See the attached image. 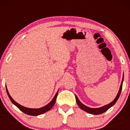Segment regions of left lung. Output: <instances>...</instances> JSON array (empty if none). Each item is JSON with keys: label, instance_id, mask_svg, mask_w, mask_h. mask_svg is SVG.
<instances>
[{"label": "left lung", "instance_id": "8db88e82", "mask_svg": "<svg viewBox=\"0 0 130 130\" xmlns=\"http://www.w3.org/2000/svg\"><path fill=\"white\" fill-rule=\"evenodd\" d=\"M123 77H124V76H123ZM123 78H122V81H121V86H120V90H119L118 93L116 98L114 99L113 101H112L111 103H109V104L103 106V107H99V108H90V107H87V106H85L84 104H82V103H81L79 100H78V98H77V95H75V99H76V101H77V104H78V106H79V107H80V109H82V110L86 111V112H88V113L92 114V115H100V114H102V113H103V112H106L107 110H108L110 107H112V106L116 103V101H118V98H120V94H121V89H122V86H123Z\"/></svg>", "mask_w": 130, "mask_h": 130}]
</instances>
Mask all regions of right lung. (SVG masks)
Segmentation results:
<instances>
[{
  "instance_id": "obj_1",
  "label": "right lung",
  "mask_w": 130,
  "mask_h": 130,
  "mask_svg": "<svg viewBox=\"0 0 130 130\" xmlns=\"http://www.w3.org/2000/svg\"><path fill=\"white\" fill-rule=\"evenodd\" d=\"M6 91H7V95H8L9 99H10V100L11 101L12 103L15 106H17V107H18V108L21 110V111H22L23 112H24L25 114H26V115H31V116H38V115H41V114L44 113V112H47V111H48L49 110H50L53 107V106H54V104H55L56 99H57L58 92V91L56 93L55 95L54 96L53 99H52V101H51L50 103H48L47 105L44 106V107H41V108L31 109V108H27V107H24V106L20 105V104H18V103H16V102H15V101H14V99L12 98V97L10 95V94H9L8 90H7V87H6Z\"/></svg>"
}]
</instances>
